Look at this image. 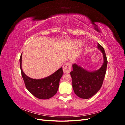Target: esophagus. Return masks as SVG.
Listing matches in <instances>:
<instances>
[{"label": "esophagus", "instance_id": "34e87169", "mask_svg": "<svg viewBox=\"0 0 125 125\" xmlns=\"http://www.w3.org/2000/svg\"><path fill=\"white\" fill-rule=\"evenodd\" d=\"M71 70V62H68L63 66V71L64 73H69Z\"/></svg>", "mask_w": 125, "mask_h": 125}]
</instances>
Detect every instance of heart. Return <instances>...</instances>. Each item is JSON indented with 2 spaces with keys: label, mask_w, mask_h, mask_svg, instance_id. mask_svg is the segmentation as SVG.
Returning a JSON list of instances; mask_svg holds the SVG:
<instances>
[{
  "label": "heart",
  "mask_w": 125,
  "mask_h": 125,
  "mask_svg": "<svg viewBox=\"0 0 125 125\" xmlns=\"http://www.w3.org/2000/svg\"><path fill=\"white\" fill-rule=\"evenodd\" d=\"M77 44L79 45H80V46H81V45H82V43L81 42H78Z\"/></svg>",
  "instance_id": "heart-1"
}]
</instances>
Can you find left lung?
I'll return each mask as SVG.
<instances>
[{"label": "left lung", "mask_w": 125, "mask_h": 125, "mask_svg": "<svg viewBox=\"0 0 125 125\" xmlns=\"http://www.w3.org/2000/svg\"><path fill=\"white\" fill-rule=\"evenodd\" d=\"M97 48L102 52L103 63L99 69L89 71L76 63L73 65L70 75L73 88L76 95L81 99H88L93 96L101 89L105 76L107 60L104 48L97 43Z\"/></svg>", "instance_id": "left-lung-1"}]
</instances>
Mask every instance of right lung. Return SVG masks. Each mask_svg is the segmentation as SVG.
<instances>
[{"label":"right lung","instance_id":"1","mask_svg":"<svg viewBox=\"0 0 125 125\" xmlns=\"http://www.w3.org/2000/svg\"><path fill=\"white\" fill-rule=\"evenodd\" d=\"M22 54L20 58V69L26 88L32 95L39 99L46 100L55 95L59 88L60 79L63 73L62 68L61 67L54 73L45 78L32 79L27 76L22 70Z\"/></svg>","mask_w":125,"mask_h":125}]
</instances>
